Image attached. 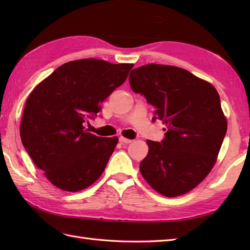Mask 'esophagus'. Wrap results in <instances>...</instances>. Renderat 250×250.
I'll return each mask as SVG.
<instances>
[{
    "instance_id": "1",
    "label": "esophagus",
    "mask_w": 250,
    "mask_h": 250,
    "mask_svg": "<svg viewBox=\"0 0 250 250\" xmlns=\"http://www.w3.org/2000/svg\"><path fill=\"white\" fill-rule=\"evenodd\" d=\"M119 142L122 143V144H130V143H132L131 140L125 139V137H124V136H120L119 137Z\"/></svg>"
}]
</instances>
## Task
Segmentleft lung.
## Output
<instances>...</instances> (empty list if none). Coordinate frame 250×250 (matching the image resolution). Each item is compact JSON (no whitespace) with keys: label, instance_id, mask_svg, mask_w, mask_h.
Segmentation results:
<instances>
[{"label":"left lung","instance_id":"8db88e82","mask_svg":"<svg viewBox=\"0 0 250 250\" xmlns=\"http://www.w3.org/2000/svg\"><path fill=\"white\" fill-rule=\"evenodd\" d=\"M129 83L156 108L152 121L161 120L167 128L160 143L147 141L143 177L168 198L185 194L208 175L226 136L219 94L209 83L171 65L134 68Z\"/></svg>","mask_w":250,"mask_h":250}]
</instances>
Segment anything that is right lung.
Here are the masks:
<instances>
[{
	"label": "right lung",
	"mask_w": 250,
	"mask_h": 250,
	"mask_svg": "<svg viewBox=\"0 0 250 250\" xmlns=\"http://www.w3.org/2000/svg\"><path fill=\"white\" fill-rule=\"evenodd\" d=\"M132 67L98 59L71 61L31 92L21 120V142L56 187L76 192L104 172L118 139L89 133L83 124L98 116L101 103L125 82Z\"/></svg>",
	"instance_id": "add662e5"
}]
</instances>
